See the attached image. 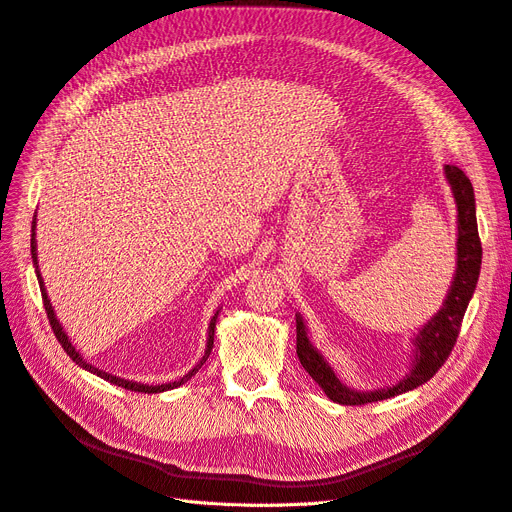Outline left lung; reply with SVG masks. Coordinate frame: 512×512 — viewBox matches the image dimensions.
<instances>
[{"instance_id":"1","label":"left lung","mask_w":512,"mask_h":512,"mask_svg":"<svg viewBox=\"0 0 512 512\" xmlns=\"http://www.w3.org/2000/svg\"><path fill=\"white\" fill-rule=\"evenodd\" d=\"M444 178L451 187L457 206V266L440 310L436 315L419 327L412 336V364L410 370L395 385L381 387L374 391H359L344 385L334 368L329 366L325 355L308 338V327L300 312H295V332H298V357L304 370L319 383L325 395L336 404L359 406L370 402H381L395 395L417 389L427 383L440 370V366L451 355V349L457 342L461 321H464L466 308L472 300L478 274H481L483 249L478 240L476 227V204L474 189L470 178L455 166H444Z\"/></svg>"}]
</instances>
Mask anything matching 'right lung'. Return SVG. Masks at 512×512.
I'll return each mask as SVG.
<instances>
[{
    "label": "right lung",
    "mask_w": 512,
    "mask_h": 512,
    "mask_svg": "<svg viewBox=\"0 0 512 512\" xmlns=\"http://www.w3.org/2000/svg\"><path fill=\"white\" fill-rule=\"evenodd\" d=\"M38 217V214H36ZM31 259H34V268H36V276H38V283H40V291H42V300H44V308H46V315H48V321H51V327H53V332H55V336H57V340L61 342V346H63V351L68 353L70 357H72V361H76V364L82 368V370H87V372H91V374H95V376H100V378H104V381H108V383H112V385H117V387H123V389H129V391H140V393H161V391H170V389H176V387H180V385H185L191 376H195V372L200 370L204 364H206V359H208V355H210V351H212V346H214V325H217V317H219V310L214 312V317L210 319V325H208V338H206V351H204V357L197 361V364L183 376V378H178V381H172V383H163V385H146V383H138V381H127V378H121V376H117V374H110V372H104V370H100V368H95V366H91L89 361L82 357L78 351H76V346L72 344V340L68 338V334H65V329H63V325L59 323V319H57V315H55V310H53V304H51V300H48V293H46V287H44V278H42V274H40V268H38V242H36V219H34V223H31Z\"/></svg>",
    "instance_id": "obj_1"
}]
</instances>
